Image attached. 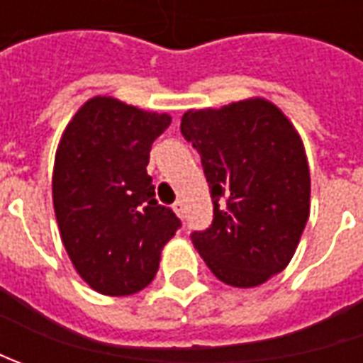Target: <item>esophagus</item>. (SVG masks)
<instances>
[{"label": "esophagus", "instance_id": "esophagus-1", "mask_svg": "<svg viewBox=\"0 0 363 363\" xmlns=\"http://www.w3.org/2000/svg\"><path fill=\"white\" fill-rule=\"evenodd\" d=\"M174 210L179 218L186 216V203H184V200H177V202L174 203Z\"/></svg>", "mask_w": 363, "mask_h": 363}]
</instances>
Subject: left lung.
I'll return each mask as SVG.
<instances>
[{
    "instance_id": "8db88e82",
    "label": "left lung",
    "mask_w": 363,
    "mask_h": 363,
    "mask_svg": "<svg viewBox=\"0 0 363 363\" xmlns=\"http://www.w3.org/2000/svg\"><path fill=\"white\" fill-rule=\"evenodd\" d=\"M182 135L198 149L212 203L191 242L222 283L257 286L293 258L309 218L311 177L301 137L264 99L188 111Z\"/></svg>"
}]
</instances>
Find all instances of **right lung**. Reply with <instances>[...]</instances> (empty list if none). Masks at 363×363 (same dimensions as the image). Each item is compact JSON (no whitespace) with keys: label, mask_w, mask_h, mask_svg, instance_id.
<instances>
[{"label":"right lung","mask_w":363,"mask_h":363,"mask_svg":"<svg viewBox=\"0 0 363 363\" xmlns=\"http://www.w3.org/2000/svg\"><path fill=\"white\" fill-rule=\"evenodd\" d=\"M172 123L94 96L68 123L54 161L52 198L64 248L89 285L111 297L145 289L182 220L155 200L147 174L153 141Z\"/></svg>","instance_id":"1"}]
</instances>
